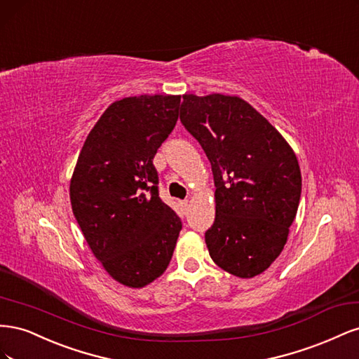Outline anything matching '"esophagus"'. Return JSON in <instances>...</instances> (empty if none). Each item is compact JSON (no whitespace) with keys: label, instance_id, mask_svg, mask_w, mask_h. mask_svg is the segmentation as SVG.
Returning a JSON list of instances; mask_svg holds the SVG:
<instances>
[{"label":"esophagus","instance_id":"esophagus-1","mask_svg":"<svg viewBox=\"0 0 359 359\" xmlns=\"http://www.w3.org/2000/svg\"><path fill=\"white\" fill-rule=\"evenodd\" d=\"M181 206H182V208H186V210H187V206H189V201H182V202H181Z\"/></svg>","mask_w":359,"mask_h":359}]
</instances>
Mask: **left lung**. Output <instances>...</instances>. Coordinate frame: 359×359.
<instances>
[{"mask_svg":"<svg viewBox=\"0 0 359 359\" xmlns=\"http://www.w3.org/2000/svg\"><path fill=\"white\" fill-rule=\"evenodd\" d=\"M180 119L211 163L215 220L205 232L214 262L252 278L283 250L301 198L295 153L240 97L184 94Z\"/></svg>","mask_w":359,"mask_h":359,"instance_id":"8db88e82","label":"left lung"}]
</instances>
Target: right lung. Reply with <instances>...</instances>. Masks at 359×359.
<instances>
[{"instance_id": "add662e5", "label": "right lung", "mask_w": 359, "mask_h": 359, "mask_svg": "<svg viewBox=\"0 0 359 359\" xmlns=\"http://www.w3.org/2000/svg\"><path fill=\"white\" fill-rule=\"evenodd\" d=\"M181 95L112 103L86 137L70 182L72 210L94 256L118 283L144 287L168 268L181 220L158 196L157 149Z\"/></svg>"}]
</instances>
